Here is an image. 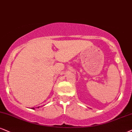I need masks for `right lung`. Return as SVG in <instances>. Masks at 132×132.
Instances as JSON below:
<instances>
[{
  "label": "right lung",
  "mask_w": 132,
  "mask_h": 132,
  "mask_svg": "<svg viewBox=\"0 0 132 132\" xmlns=\"http://www.w3.org/2000/svg\"><path fill=\"white\" fill-rule=\"evenodd\" d=\"M40 108V106L37 107V108ZM31 109H32V110H35V108H31Z\"/></svg>",
  "instance_id": "obj_1"
}]
</instances>
